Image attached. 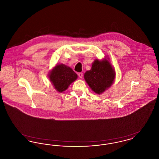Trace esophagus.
I'll return each instance as SVG.
<instances>
[{
    "instance_id": "obj_1",
    "label": "esophagus",
    "mask_w": 159,
    "mask_h": 159,
    "mask_svg": "<svg viewBox=\"0 0 159 159\" xmlns=\"http://www.w3.org/2000/svg\"><path fill=\"white\" fill-rule=\"evenodd\" d=\"M78 76L80 79H82L83 77V73H78Z\"/></svg>"
}]
</instances>
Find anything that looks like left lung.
Instances as JSON below:
<instances>
[{
  "label": "left lung",
  "instance_id": "1",
  "mask_svg": "<svg viewBox=\"0 0 159 159\" xmlns=\"http://www.w3.org/2000/svg\"><path fill=\"white\" fill-rule=\"evenodd\" d=\"M109 60L107 56L101 60H95L91 70L84 75V79L91 89L98 95L109 89L114 82L116 72Z\"/></svg>",
  "mask_w": 159,
  "mask_h": 159
}]
</instances>
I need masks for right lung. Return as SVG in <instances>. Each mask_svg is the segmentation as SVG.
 Segmentation results:
<instances>
[{"instance_id":"obj_1","label":"right lung","mask_w":159,"mask_h":159,"mask_svg":"<svg viewBox=\"0 0 159 159\" xmlns=\"http://www.w3.org/2000/svg\"><path fill=\"white\" fill-rule=\"evenodd\" d=\"M48 77L56 91L61 93L67 90L76 80L77 75L70 67L64 64H58L49 71Z\"/></svg>"}]
</instances>
